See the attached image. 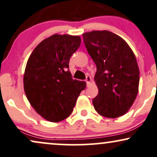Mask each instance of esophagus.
Listing matches in <instances>:
<instances>
[{
    "label": "esophagus",
    "instance_id": "34e87169",
    "mask_svg": "<svg viewBox=\"0 0 157 157\" xmlns=\"http://www.w3.org/2000/svg\"><path fill=\"white\" fill-rule=\"evenodd\" d=\"M91 81H92V78H91L90 75H87V76L86 77V84L90 85Z\"/></svg>",
    "mask_w": 157,
    "mask_h": 157
}]
</instances>
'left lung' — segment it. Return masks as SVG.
Masks as SVG:
<instances>
[{"label":"left lung","instance_id":"obj_1","mask_svg":"<svg viewBox=\"0 0 157 157\" xmlns=\"http://www.w3.org/2000/svg\"><path fill=\"white\" fill-rule=\"evenodd\" d=\"M89 55L97 66L94 75L98 94L92 100L100 115H124L138 92L140 72L136 58L127 42L108 30L82 35Z\"/></svg>","mask_w":157,"mask_h":157}]
</instances>
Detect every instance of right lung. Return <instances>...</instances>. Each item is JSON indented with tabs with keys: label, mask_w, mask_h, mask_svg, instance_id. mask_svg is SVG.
Here are the masks:
<instances>
[{
	"label": "right lung",
	"mask_w": 157,
	"mask_h": 157,
	"mask_svg": "<svg viewBox=\"0 0 157 157\" xmlns=\"http://www.w3.org/2000/svg\"><path fill=\"white\" fill-rule=\"evenodd\" d=\"M81 44L79 36L55 34L42 40L29 57L24 90L36 111L47 121L58 122L73 112L86 83L73 80L70 58Z\"/></svg>",
	"instance_id": "obj_1"
}]
</instances>
